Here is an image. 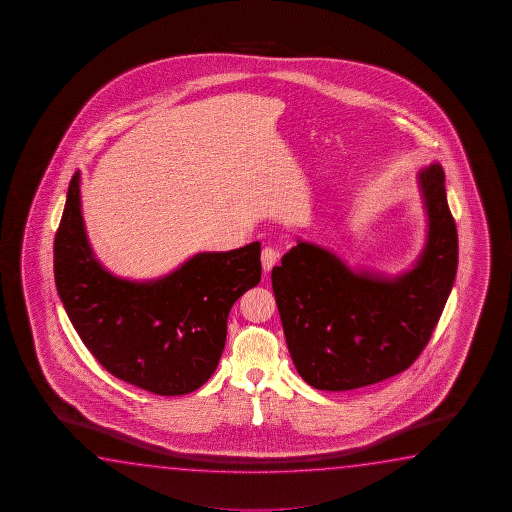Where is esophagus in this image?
Instances as JSON below:
<instances>
[{
    "label": "esophagus",
    "instance_id": "34e87169",
    "mask_svg": "<svg viewBox=\"0 0 512 512\" xmlns=\"http://www.w3.org/2000/svg\"><path fill=\"white\" fill-rule=\"evenodd\" d=\"M278 258V252L274 251L272 247H265V249H263V252H261V265H263V272H265V274H269L270 270L276 267Z\"/></svg>",
    "mask_w": 512,
    "mask_h": 512
}]
</instances>
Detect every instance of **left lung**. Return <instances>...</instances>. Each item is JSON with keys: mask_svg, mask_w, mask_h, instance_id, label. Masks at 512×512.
Instances as JSON below:
<instances>
[{"mask_svg": "<svg viewBox=\"0 0 512 512\" xmlns=\"http://www.w3.org/2000/svg\"><path fill=\"white\" fill-rule=\"evenodd\" d=\"M417 188L426 242L405 272L351 269L337 252L303 238L272 269L286 346L315 389L383 382L414 364L432 337L457 274L459 240L442 166L421 170Z\"/></svg>", "mask_w": 512, "mask_h": 512, "instance_id": "left-lung-1", "label": "left lung"}]
</instances>
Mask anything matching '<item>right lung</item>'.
<instances>
[{
    "label": "right lung",
    "instance_id": "obj_1",
    "mask_svg": "<svg viewBox=\"0 0 512 512\" xmlns=\"http://www.w3.org/2000/svg\"><path fill=\"white\" fill-rule=\"evenodd\" d=\"M260 256V242H252L199 252L161 278H118L87 240L75 172L55 234L53 270L73 328L109 373L159 396H181L215 373L229 312L260 283Z\"/></svg>",
    "mask_w": 512,
    "mask_h": 512
}]
</instances>
